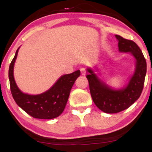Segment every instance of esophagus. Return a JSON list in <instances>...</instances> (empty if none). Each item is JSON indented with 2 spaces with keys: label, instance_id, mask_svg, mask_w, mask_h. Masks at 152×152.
<instances>
[{
  "label": "esophagus",
  "instance_id": "obj_1",
  "mask_svg": "<svg viewBox=\"0 0 152 152\" xmlns=\"http://www.w3.org/2000/svg\"><path fill=\"white\" fill-rule=\"evenodd\" d=\"M80 71H81V74H82V75H86V69H85L84 68H81Z\"/></svg>",
  "mask_w": 152,
  "mask_h": 152
}]
</instances>
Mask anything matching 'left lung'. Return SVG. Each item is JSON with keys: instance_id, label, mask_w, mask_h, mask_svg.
I'll return each mask as SVG.
<instances>
[{"instance_id": "obj_1", "label": "left lung", "mask_w": 152, "mask_h": 152, "mask_svg": "<svg viewBox=\"0 0 152 152\" xmlns=\"http://www.w3.org/2000/svg\"><path fill=\"white\" fill-rule=\"evenodd\" d=\"M120 52H130L136 60V68L127 86L120 90H113L101 82L91 69H88L91 97L99 109L107 113H116L132 105L142 93L147 72V63L143 54L134 41L115 35Z\"/></svg>"}]
</instances>
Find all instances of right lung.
<instances>
[{"instance_id": "right-lung-1", "label": "right lung", "mask_w": 152, "mask_h": 152, "mask_svg": "<svg viewBox=\"0 0 152 152\" xmlns=\"http://www.w3.org/2000/svg\"><path fill=\"white\" fill-rule=\"evenodd\" d=\"M18 48L9 68L10 90L14 99L24 111L34 118L49 120L58 117L65 109L70 90L80 75V70L61 76L46 92L37 95L26 94L18 89L13 75Z\"/></svg>"}]
</instances>
